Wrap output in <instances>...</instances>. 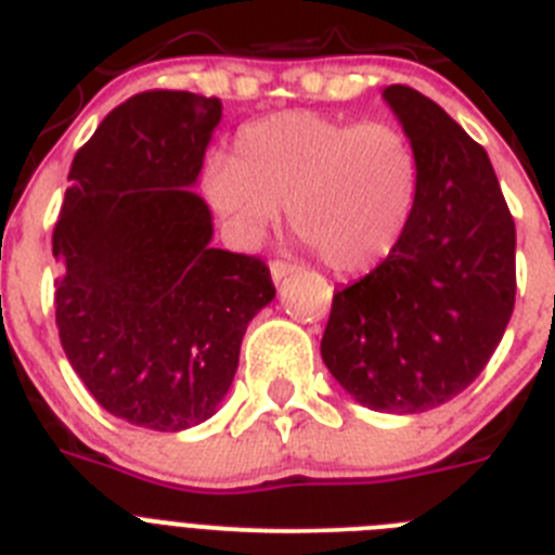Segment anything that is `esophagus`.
<instances>
[{"instance_id":"esophagus-1","label":"esophagus","mask_w":555,"mask_h":555,"mask_svg":"<svg viewBox=\"0 0 555 555\" xmlns=\"http://www.w3.org/2000/svg\"><path fill=\"white\" fill-rule=\"evenodd\" d=\"M269 272H272V281L274 283H281L283 278H288V274L297 272V267H294V263H288V261H272Z\"/></svg>"}]
</instances>
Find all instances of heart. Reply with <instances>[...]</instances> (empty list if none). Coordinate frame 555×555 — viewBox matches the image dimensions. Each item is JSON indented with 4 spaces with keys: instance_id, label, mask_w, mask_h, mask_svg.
<instances>
[{
    "instance_id": "b5f03b06",
    "label": "heart",
    "mask_w": 555,
    "mask_h": 555,
    "mask_svg": "<svg viewBox=\"0 0 555 555\" xmlns=\"http://www.w3.org/2000/svg\"><path fill=\"white\" fill-rule=\"evenodd\" d=\"M203 183L242 242L263 238L286 205L292 228L333 272L361 274L403 238L420 160L391 121L286 111L242 127L233 158L214 155Z\"/></svg>"
}]
</instances>
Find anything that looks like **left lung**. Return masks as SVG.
Masks as SVG:
<instances>
[{
    "label": "left lung",
    "instance_id": "obj_1",
    "mask_svg": "<svg viewBox=\"0 0 555 555\" xmlns=\"http://www.w3.org/2000/svg\"><path fill=\"white\" fill-rule=\"evenodd\" d=\"M420 160L395 253L333 294L322 361L372 411L448 403L489 364L514 311V219L487 150L409 86L384 88Z\"/></svg>",
    "mask_w": 555,
    "mask_h": 555
}]
</instances>
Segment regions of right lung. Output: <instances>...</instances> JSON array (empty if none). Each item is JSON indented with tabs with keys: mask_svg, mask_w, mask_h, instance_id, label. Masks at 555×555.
Instances as JSON below:
<instances>
[{
	"mask_svg": "<svg viewBox=\"0 0 555 555\" xmlns=\"http://www.w3.org/2000/svg\"><path fill=\"white\" fill-rule=\"evenodd\" d=\"M219 121L217 96L144 91L68 169L52 233L57 333L96 403L139 428L217 414L244 331L274 300L261 258L210 247V208L191 191Z\"/></svg>",
	"mask_w": 555,
	"mask_h": 555,
	"instance_id": "obj_1",
	"label": "right lung"
}]
</instances>
